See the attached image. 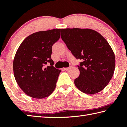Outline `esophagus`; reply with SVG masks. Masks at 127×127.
<instances>
[{"label": "esophagus", "mask_w": 127, "mask_h": 127, "mask_svg": "<svg viewBox=\"0 0 127 127\" xmlns=\"http://www.w3.org/2000/svg\"><path fill=\"white\" fill-rule=\"evenodd\" d=\"M72 68V66H69V67H68V68H64L63 69L64 70H68V69H71Z\"/></svg>", "instance_id": "1"}]
</instances>
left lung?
I'll return each mask as SVG.
<instances>
[{"mask_svg":"<svg viewBox=\"0 0 127 127\" xmlns=\"http://www.w3.org/2000/svg\"><path fill=\"white\" fill-rule=\"evenodd\" d=\"M61 37L77 59L79 76L74 79L77 89L83 93L97 94L108 85L114 74L115 58L106 40L90 29H64Z\"/></svg>","mask_w":127,"mask_h":127,"instance_id":"obj_1","label":"left lung"}]
</instances>
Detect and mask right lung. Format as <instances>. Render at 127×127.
<instances>
[{
  "mask_svg": "<svg viewBox=\"0 0 127 127\" xmlns=\"http://www.w3.org/2000/svg\"><path fill=\"white\" fill-rule=\"evenodd\" d=\"M61 29L35 32L19 46L13 63L14 76L21 90L30 97H48L56 87L61 70L53 66L52 46L59 39ZM48 63L51 66L44 68Z\"/></svg>",
  "mask_w": 127,
  "mask_h": 127,
  "instance_id": "add662e5",
  "label": "right lung"
}]
</instances>
